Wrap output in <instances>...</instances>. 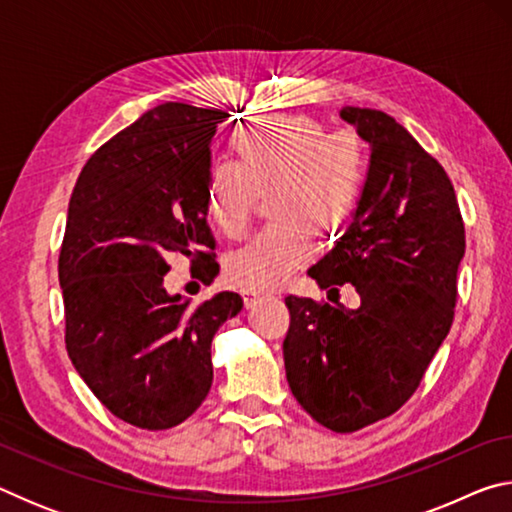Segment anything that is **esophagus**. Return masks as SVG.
Returning <instances> with one entry per match:
<instances>
[{
    "mask_svg": "<svg viewBox=\"0 0 512 512\" xmlns=\"http://www.w3.org/2000/svg\"><path fill=\"white\" fill-rule=\"evenodd\" d=\"M264 298V293H257V291H244V302L246 307H255L259 300Z\"/></svg>",
    "mask_w": 512,
    "mask_h": 512,
    "instance_id": "esophagus-1",
    "label": "esophagus"
}]
</instances>
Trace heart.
Returning a JSON list of instances; mask_svg holds the SVG:
<instances>
[{
	"label": "heart",
	"mask_w": 512,
	"mask_h": 512,
	"mask_svg": "<svg viewBox=\"0 0 512 512\" xmlns=\"http://www.w3.org/2000/svg\"><path fill=\"white\" fill-rule=\"evenodd\" d=\"M235 162L214 167L207 178V216L228 237L244 235L257 192L273 187L280 221L259 232L225 259L230 284L266 291L282 284L316 253V223L341 230L361 203L368 178L366 144L354 131L327 133L307 115H273L232 135Z\"/></svg>",
	"instance_id": "1"
}]
</instances>
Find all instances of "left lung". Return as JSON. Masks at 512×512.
<instances>
[{
    "label": "left lung",
    "instance_id": "obj_1",
    "mask_svg": "<svg viewBox=\"0 0 512 512\" xmlns=\"http://www.w3.org/2000/svg\"><path fill=\"white\" fill-rule=\"evenodd\" d=\"M341 117L370 144L366 189L307 275L329 293L352 284L361 307L289 296L282 350L302 409L352 433L409 400L449 334L465 228L452 180L402 124L372 108L345 106Z\"/></svg>",
    "mask_w": 512,
    "mask_h": 512
}]
</instances>
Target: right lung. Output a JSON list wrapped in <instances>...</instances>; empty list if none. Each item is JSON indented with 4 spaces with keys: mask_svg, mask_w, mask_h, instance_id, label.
<instances>
[{
    "mask_svg": "<svg viewBox=\"0 0 512 512\" xmlns=\"http://www.w3.org/2000/svg\"><path fill=\"white\" fill-rule=\"evenodd\" d=\"M230 115L162 103L92 153L69 198L58 257L65 345L106 409L133 427L185 422L210 393L212 339L244 300L221 291L198 307L164 289L183 253L210 284V144Z\"/></svg>",
    "mask_w": 512,
    "mask_h": 512,
    "instance_id": "1",
    "label": "right lung"
}]
</instances>
